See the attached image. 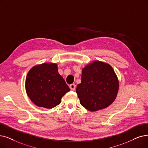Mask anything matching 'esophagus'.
<instances>
[{"label": "esophagus", "instance_id": "obj_1", "mask_svg": "<svg viewBox=\"0 0 148 148\" xmlns=\"http://www.w3.org/2000/svg\"><path fill=\"white\" fill-rule=\"evenodd\" d=\"M70 88L71 90H75V88H76V86L74 84H72L70 85Z\"/></svg>", "mask_w": 148, "mask_h": 148}]
</instances>
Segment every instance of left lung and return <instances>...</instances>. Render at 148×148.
Masks as SVG:
<instances>
[{
	"instance_id": "1",
	"label": "left lung",
	"mask_w": 148,
	"mask_h": 148,
	"mask_svg": "<svg viewBox=\"0 0 148 148\" xmlns=\"http://www.w3.org/2000/svg\"><path fill=\"white\" fill-rule=\"evenodd\" d=\"M119 82L109 64L94 61L82 70L81 82L76 87L80 104L94 112L108 108L117 96Z\"/></svg>"
}]
</instances>
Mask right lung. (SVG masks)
Instances as JSON below:
<instances>
[{
  "label": "right lung",
  "instance_id": "1",
  "mask_svg": "<svg viewBox=\"0 0 148 148\" xmlns=\"http://www.w3.org/2000/svg\"><path fill=\"white\" fill-rule=\"evenodd\" d=\"M25 90L37 106L51 109L61 103L62 97L70 91L55 63H43L33 67L27 75Z\"/></svg>",
  "mask_w": 148,
  "mask_h": 148
}]
</instances>
